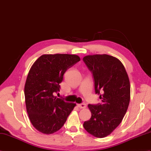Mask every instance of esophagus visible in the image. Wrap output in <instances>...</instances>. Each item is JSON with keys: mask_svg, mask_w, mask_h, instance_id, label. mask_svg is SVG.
<instances>
[{"mask_svg": "<svg viewBox=\"0 0 151 151\" xmlns=\"http://www.w3.org/2000/svg\"><path fill=\"white\" fill-rule=\"evenodd\" d=\"M78 107L80 109H85L87 107V105L86 104H78Z\"/></svg>", "mask_w": 151, "mask_h": 151, "instance_id": "esophagus-1", "label": "esophagus"}]
</instances>
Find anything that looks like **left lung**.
<instances>
[{
    "mask_svg": "<svg viewBox=\"0 0 151 151\" xmlns=\"http://www.w3.org/2000/svg\"><path fill=\"white\" fill-rule=\"evenodd\" d=\"M83 60L93 73L95 93L100 94L102 101L88 105L91 117L83 125L89 134L104 138L120 125L127 112L130 101V82L123 64L113 56L87 55Z\"/></svg>",
    "mask_w": 151,
    "mask_h": 151,
    "instance_id": "8db88e82",
    "label": "left lung"
}]
</instances>
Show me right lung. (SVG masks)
Returning <instances> with one entry per match:
<instances>
[{"instance_id": "add662e5", "label": "right lung", "mask_w": 151, "mask_h": 151, "mask_svg": "<svg viewBox=\"0 0 151 151\" xmlns=\"http://www.w3.org/2000/svg\"><path fill=\"white\" fill-rule=\"evenodd\" d=\"M80 60L78 55H43L34 62L24 86L27 113L37 130L45 134L60 129L76 104L54 96L67 70Z\"/></svg>"}]
</instances>
